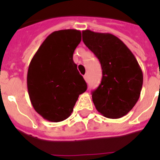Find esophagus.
Instances as JSON below:
<instances>
[{"label":"esophagus","instance_id":"obj_1","mask_svg":"<svg viewBox=\"0 0 160 160\" xmlns=\"http://www.w3.org/2000/svg\"><path fill=\"white\" fill-rule=\"evenodd\" d=\"M84 79H85V81H86V82H88V75H87V74H85Z\"/></svg>","mask_w":160,"mask_h":160}]
</instances>
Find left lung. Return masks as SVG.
<instances>
[{
    "label": "left lung",
    "instance_id": "8db88e82",
    "mask_svg": "<svg viewBox=\"0 0 160 160\" xmlns=\"http://www.w3.org/2000/svg\"><path fill=\"white\" fill-rule=\"evenodd\" d=\"M84 44L101 63L102 78L92 92L95 108L103 116L119 118L128 114L140 96L142 71L132 52L111 33L82 31Z\"/></svg>",
    "mask_w": 160,
    "mask_h": 160
}]
</instances>
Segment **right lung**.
Segmentation results:
<instances>
[{
  "label": "right lung",
  "mask_w": 160,
  "mask_h": 160,
  "mask_svg": "<svg viewBox=\"0 0 160 160\" xmlns=\"http://www.w3.org/2000/svg\"><path fill=\"white\" fill-rule=\"evenodd\" d=\"M81 40L80 30L54 31L42 42L29 63V99L35 111L49 122L69 118L78 96L87 89L73 61Z\"/></svg>",
  "instance_id": "add662e5"
}]
</instances>
